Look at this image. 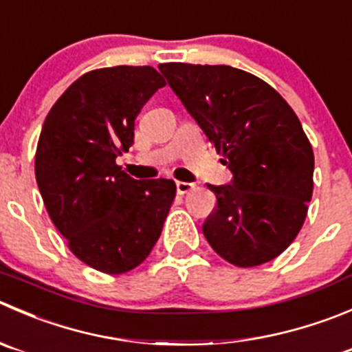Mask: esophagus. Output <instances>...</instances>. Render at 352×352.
I'll list each match as a JSON object with an SVG mask.
<instances>
[{"label":"esophagus","mask_w":352,"mask_h":352,"mask_svg":"<svg viewBox=\"0 0 352 352\" xmlns=\"http://www.w3.org/2000/svg\"><path fill=\"white\" fill-rule=\"evenodd\" d=\"M175 187H177V192H179V194H187V192H189V190L194 189V184H190V182H177Z\"/></svg>","instance_id":"34e87169"}]
</instances>
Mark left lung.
<instances>
[{"label":"left lung","mask_w":352,"mask_h":352,"mask_svg":"<svg viewBox=\"0 0 352 352\" xmlns=\"http://www.w3.org/2000/svg\"><path fill=\"white\" fill-rule=\"evenodd\" d=\"M160 72L232 173L211 186L217 208L203 234L235 267L272 261L305 223L315 156L287 101L267 82L227 65L163 63Z\"/></svg>","instance_id":"1"}]
</instances>
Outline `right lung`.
Here are the masks:
<instances>
[{
	"mask_svg": "<svg viewBox=\"0 0 352 352\" xmlns=\"http://www.w3.org/2000/svg\"><path fill=\"white\" fill-rule=\"evenodd\" d=\"M163 85L153 67L93 70L61 94L41 131L44 206L70 251L103 274H125L148 258L175 199L173 180H135L117 165L134 144L135 117Z\"/></svg>",
	"mask_w": 352,
	"mask_h": 352,
	"instance_id": "1",
	"label": "right lung"
}]
</instances>
